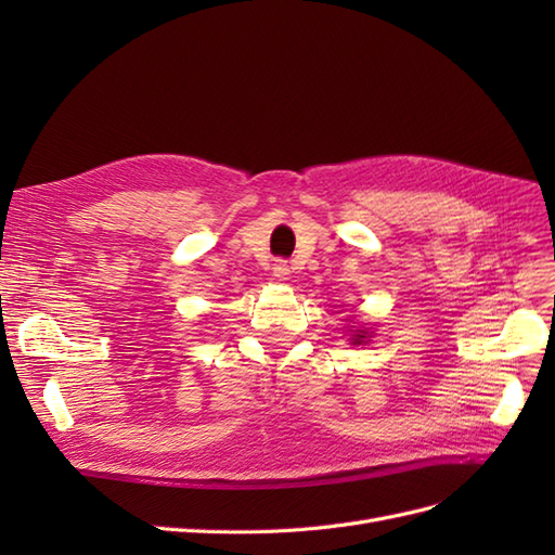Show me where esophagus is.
Returning a JSON list of instances; mask_svg holds the SVG:
<instances>
[{
	"label": "esophagus",
	"instance_id": "34e87169",
	"mask_svg": "<svg viewBox=\"0 0 555 555\" xmlns=\"http://www.w3.org/2000/svg\"><path fill=\"white\" fill-rule=\"evenodd\" d=\"M273 275H275L278 280H287V278H289V266H287V261L278 259V261L273 263Z\"/></svg>",
	"mask_w": 555,
	"mask_h": 555
}]
</instances>
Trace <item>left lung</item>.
Instances as JSON below:
<instances>
[{"label": "left lung", "mask_w": 555, "mask_h": 555, "mask_svg": "<svg viewBox=\"0 0 555 555\" xmlns=\"http://www.w3.org/2000/svg\"><path fill=\"white\" fill-rule=\"evenodd\" d=\"M365 333H367V331H357V333H354V338H351V343H354V345H361V343L367 338Z\"/></svg>", "instance_id": "8db88e82"}]
</instances>
